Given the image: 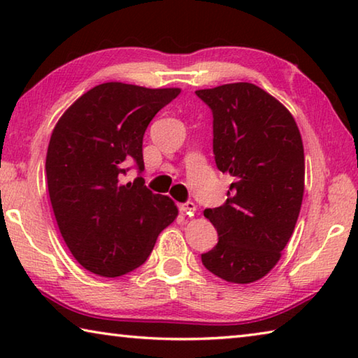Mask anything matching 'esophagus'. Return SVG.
I'll list each match as a JSON object with an SVG mask.
<instances>
[{"mask_svg":"<svg viewBox=\"0 0 358 358\" xmlns=\"http://www.w3.org/2000/svg\"><path fill=\"white\" fill-rule=\"evenodd\" d=\"M178 208H180L181 213H183V215H189V216H192V215L196 213V211H197L196 203H192V202L180 203V205H178Z\"/></svg>","mask_w":358,"mask_h":358,"instance_id":"1","label":"esophagus"}]
</instances>
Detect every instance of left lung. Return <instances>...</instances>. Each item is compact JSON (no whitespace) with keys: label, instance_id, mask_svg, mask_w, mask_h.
Segmentation results:
<instances>
[{"label":"left lung","instance_id":"1","mask_svg":"<svg viewBox=\"0 0 358 358\" xmlns=\"http://www.w3.org/2000/svg\"><path fill=\"white\" fill-rule=\"evenodd\" d=\"M196 94L213 112L217 169L234 178L227 201L207 208L220 235L205 268L235 284L259 281L294 234L305 192V153L286 107L254 83H226Z\"/></svg>","mask_w":358,"mask_h":358}]
</instances>
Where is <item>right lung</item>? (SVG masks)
Returning <instances> with one entry per match:
<instances>
[{
  "label": "right lung",
  "mask_w": 358,
  "mask_h": 358,
  "mask_svg": "<svg viewBox=\"0 0 358 358\" xmlns=\"http://www.w3.org/2000/svg\"><path fill=\"white\" fill-rule=\"evenodd\" d=\"M180 92L101 83L69 106L53 128L45 157L53 215L72 256L94 275L136 270L157 235L177 220L171 197L147 189L141 177L123 183L121 175L132 161L143 171L145 131Z\"/></svg>",
  "instance_id": "add662e5"
}]
</instances>
